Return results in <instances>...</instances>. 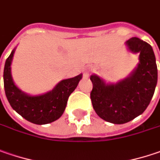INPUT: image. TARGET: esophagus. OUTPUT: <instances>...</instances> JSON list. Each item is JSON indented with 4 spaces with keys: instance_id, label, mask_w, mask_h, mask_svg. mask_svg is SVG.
<instances>
[{
    "instance_id": "esophagus-1",
    "label": "esophagus",
    "mask_w": 160,
    "mask_h": 160,
    "mask_svg": "<svg viewBox=\"0 0 160 160\" xmlns=\"http://www.w3.org/2000/svg\"><path fill=\"white\" fill-rule=\"evenodd\" d=\"M91 71H92V69H91L90 68H84V77H88V76H89V75H90V73H91Z\"/></svg>"
}]
</instances>
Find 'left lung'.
Segmentation results:
<instances>
[{
  "label": "left lung",
  "instance_id": "8db88e82",
  "mask_svg": "<svg viewBox=\"0 0 160 160\" xmlns=\"http://www.w3.org/2000/svg\"><path fill=\"white\" fill-rule=\"evenodd\" d=\"M130 52L139 54V63L126 78L106 83L92 75L91 100L97 115L108 122L123 124L135 119L147 109L158 82L156 58L152 47L139 38L125 42Z\"/></svg>",
  "mask_w": 160,
  "mask_h": 160
}]
</instances>
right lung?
Returning a JSON list of instances; mask_svg holds the SVG:
<instances>
[{
    "mask_svg": "<svg viewBox=\"0 0 160 160\" xmlns=\"http://www.w3.org/2000/svg\"><path fill=\"white\" fill-rule=\"evenodd\" d=\"M16 48L6 59L3 71L4 90L11 106L27 121L42 125L53 122L64 113L69 95L75 91L83 75L60 81L51 91L32 95L21 91L12 76V62Z\"/></svg>",
    "mask_w": 160,
    "mask_h": 160,
    "instance_id": "add662e5",
    "label": "right lung"
}]
</instances>
